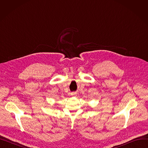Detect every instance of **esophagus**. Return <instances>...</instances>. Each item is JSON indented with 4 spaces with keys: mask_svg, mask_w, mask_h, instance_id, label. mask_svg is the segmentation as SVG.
I'll return each mask as SVG.
<instances>
[{
    "mask_svg": "<svg viewBox=\"0 0 148 148\" xmlns=\"http://www.w3.org/2000/svg\"><path fill=\"white\" fill-rule=\"evenodd\" d=\"M76 95V94H75V93H71V95Z\"/></svg>",
    "mask_w": 148,
    "mask_h": 148,
    "instance_id": "34e87169",
    "label": "esophagus"
}]
</instances>
